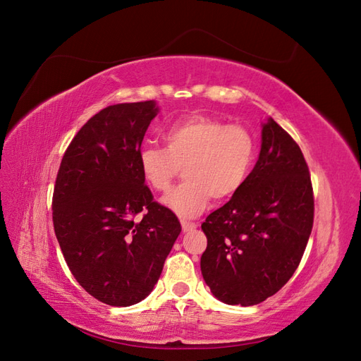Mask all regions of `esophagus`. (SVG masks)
<instances>
[{
    "label": "esophagus",
    "instance_id": "esophagus-1",
    "mask_svg": "<svg viewBox=\"0 0 361 361\" xmlns=\"http://www.w3.org/2000/svg\"><path fill=\"white\" fill-rule=\"evenodd\" d=\"M180 224H182V231H183L185 233H187V232H192L194 228L197 227V224H195V223H190V221H182Z\"/></svg>",
    "mask_w": 361,
    "mask_h": 361
}]
</instances>
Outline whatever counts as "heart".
<instances>
[{
    "label": "heart",
    "mask_w": 361,
    "mask_h": 361,
    "mask_svg": "<svg viewBox=\"0 0 361 361\" xmlns=\"http://www.w3.org/2000/svg\"><path fill=\"white\" fill-rule=\"evenodd\" d=\"M166 149L146 146L138 162L152 190L166 192L183 167L185 180L166 199L167 207L182 216H195L211 199L227 200L241 190L253 169L256 140L243 125L192 114L164 130Z\"/></svg>",
    "instance_id": "1"
}]
</instances>
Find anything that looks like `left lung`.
<instances>
[{"mask_svg":"<svg viewBox=\"0 0 361 361\" xmlns=\"http://www.w3.org/2000/svg\"><path fill=\"white\" fill-rule=\"evenodd\" d=\"M313 216L307 162L295 140L269 118L245 185L202 224L207 238L200 260L206 285L232 305L272 297L298 268Z\"/></svg>","mask_w":361,"mask_h":361,"instance_id":"1","label":"left lung"}]
</instances>
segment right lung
I'll list each match as a JSON object with an SVG mask.
<instances>
[{
  "mask_svg": "<svg viewBox=\"0 0 361 361\" xmlns=\"http://www.w3.org/2000/svg\"><path fill=\"white\" fill-rule=\"evenodd\" d=\"M157 113L145 101L94 114L64 152L54 187V231L72 276L116 307L152 292L182 228L140 170L141 141Z\"/></svg>",
  "mask_w": 361,
  "mask_h": 361,
  "instance_id": "1",
  "label": "right lung"
}]
</instances>
